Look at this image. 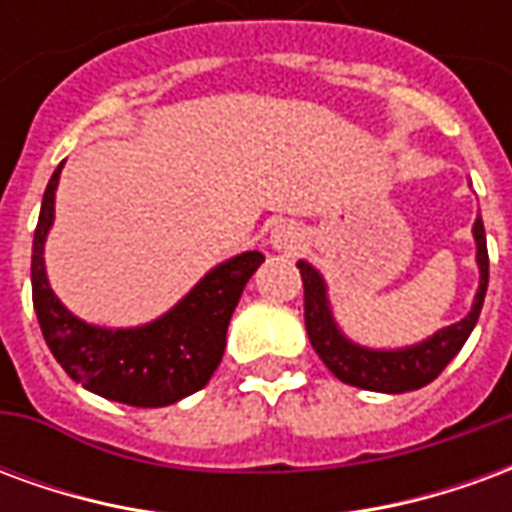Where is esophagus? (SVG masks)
<instances>
[{
  "label": "esophagus",
  "instance_id": "obj_1",
  "mask_svg": "<svg viewBox=\"0 0 512 512\" xmlns=\"http://www.w3.org/2000/svg\"><path fill=\"white\" fill-rule=\"evenodd\" d=\"M271 244H274V249H282V252H296L301 246L299 227H293V224H279L277 230L271 233Z\"/></svg>",
  "mask_w": 512,
  "mask_h": 512
}]
</instances>
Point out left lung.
Returning <instances> with one entry per match:
<instances>
[{
    "mask_svg": "<svg viewBox=\"0 0 512 512\" xmlns=\"http://www.w3.org/2000/svg\"><path fill=\"white\" fill-rule=\"evenodd\" d=\"M474 241H477L480 288L474 296L472 312L461 323H452L433 334L430 340L406 351H367V348L348 343L332 321L321 274L310 263H299L301 282H304V323H307L312 348L321 356L323 365L343 384L370 389V392L397 395V392H411V389L430 384L450 365L452 356L461 351L483 310L485 290H488V246H485L483 219L474 222Z\"/></svg>",
    "mask_w": 512,
    "mask_h": 512,
    "instance_id": "1",
    "label": "left lung"
}]
</instances>
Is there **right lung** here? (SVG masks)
I'll use <instances>...</instances> for the list:
<instances>
[{"mask_svg": "<svg viewBox=\"0 0 512 512\" xmlns=\"http://www.w3.org/2000/svg\"><path fill=\"white\" fill-rule=\"evenodd\" d=\"M60 169L62 164L46 186L32 241V304L46 345L73 381L106 400L136 408L178 403L180 397L208 384L222 362L235 304L249 277L263 263V255L244 252L216 266L175 310L147 326H90L62 307L51 293L43 268V244L54 219Z\"/></svg>", "mask_w": 512, "mask_h": 512, "instance_id": "right-lung-1", "label": "right lung"}]
</instances>
